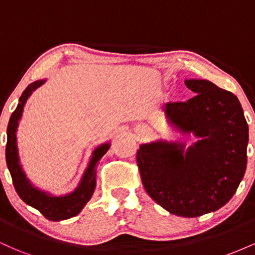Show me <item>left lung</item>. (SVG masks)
I'll return each mask as SVG.
<instances>
[{"mask_svg": "<svg viewBox=\"0 0 255 255\" xmlns=\"http://www.w3.org/2000/svg\"><path fill=\"white\" fill-rule=\"evenodd\" d=\"M195 93L165 105L168 122L197 142L158 140L142 144L136 163L146 192L163 209L181 217L217 211L233 198L247 166L248 125L238 97L203 79H189Z\"/></svg>", "mask_w": 255, "mask_h": 255, "instance_id": "1", "label": "left lung"}]
</instances>
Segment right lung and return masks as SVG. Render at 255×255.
I'll list each match as a JSON object with an SVG mask.
<instances>
[{
    "label": "right lung",
    "instance_id": "obj_1",
    "mask_svg": "<svg viewBox=\"0 0 255 255\" xmlns=\"http://www.w3.org/2000/svg\"><path fill=\"white\" fill-rule=\"evenodd\" d=\"M44 83H45V79L37 80L28 85L19 99L16 109L11 114L9 124L7 127L5 160H7V166L9 169L15 191L19 194V197L22 199V201L37 209L49 221L56 222L64 221V219L77 216L92 197L93 191L96 188V166H97L98 160L109 150L110 144L107 142V144L98 146L93 151L89 166L85 170L84 176L81 178L78 188L74 189V192L62 195V197L61 195L60 197H54V195L40 191L37 187H34L31 183V181L26 177L22 166L20 164L16 146V129L20 119H21L22 111H24L26 101L32 95V92L39 86H42Z\"/></svg>",
    "mask_w": 255,
    "mask_h": 255
}]
</instances>
